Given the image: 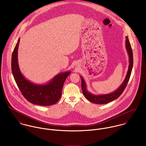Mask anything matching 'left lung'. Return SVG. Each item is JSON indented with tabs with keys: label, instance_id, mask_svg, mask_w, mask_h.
Segmentation results:
<instances>
[{
	"label": "left lung",
	"instance_id": "obj_1",
	"mask_svg": "<svg viewBox=\"0 0 146 146\" xmlns=\"http://www.w3.org/2000/svg\"><path fill=\"white\" fill-rule=\"evenodd\" d=\"M125 45H126V49L129 58V68L127 72V74L126 75L125 79L122 84L117 89H116L115 92L107 94H102L99 96H96L94 94H93L89 92L86 90V85L83 79V78L81 77L82 79V89L83 90L84 96L90 102L96 104H108L110 102H112L114 101L115 100L119 98L121 94L124 92V89L127 84V83L129 80L130 75L132 71L133 65V51L131 47L130 43L127 38V36L126 37V41H125Z\"/></svg>",
	"mask_w": 146,
	"mask_h": 146
}]
</instances>
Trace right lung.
Returning a JSON list of instances; mask_svg holds the SVG:
<instances>
[{
	"instance_id": "add662e5",
	"label": "right lung",
	"mask_w": 146,
	"mask_h": 146,
	"mask_svg": "<svg viewBox=\"0 0 146 146\" xmlns=\"http://www.w3.org/2000/svg\"><path fill=\"white\" fill-rule=\"evenodd\" d=\"M19 39L12 55V71L19 88L24 97L30 103L40 106H50L56 104L62 96L63 84L71 71L57 75L49 83L37 85L30 82L22 75L18 64Z\"/></svg>"
}]
</instances>
